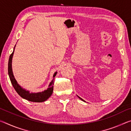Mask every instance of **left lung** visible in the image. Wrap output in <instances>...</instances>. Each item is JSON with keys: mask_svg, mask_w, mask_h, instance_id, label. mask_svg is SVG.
<instances>
[{"mask_svg": "<svg viewBox=\"0 0 131 131\" xmlns=\"http://www.w3.org/2000/svg\"><path fill=\"white\" fill-rule=\"evenodd\" d=\"M78 96V97H79V98L81 99V101H84V102H85V101H84V100H83V99H82V98H81V97H79V96Z\"/></svg>", "mask_w": 131, "mask_h": 131, "instance_id": "left-lung-1", "label": "left lung"}]
</instances>
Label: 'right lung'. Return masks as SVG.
Wrapping results in <instances>:
<instances>
[{
    "label": "right lung",
    "instance_id": "add662e5",
    "mask_svg": "<svg viewBox=\"0 0 131 131\" xmlns=\"http://www.w3.org/2000/svg\"><path fill=\"white\" fill-rule=\"evenodd\" d=\"M15 46H16V45L14 46L12 54L10 55L8 63V73L10 77L11 83H12L13 87H14L15 90L16 91V92L18 94L19 96L29 101L34 102H43L47 101L52 94L53 87H54L53 85H54V77L56 76L57 72H55L54 75H53V79L50 82L48 88L47 90H44V91L36 93H30L29 91H27L25 89H24V88L21 87V85H19V84L17 83L13 72L12 59Z\"/></svg>",
    "mask_w": 131,
    "mask_h": 131
}]
</instances>
